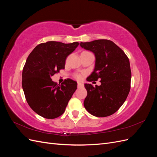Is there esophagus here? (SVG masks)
I'll return each instance as SVG.
<instances>
[{"label":"esophagus","instance_id":"obj_1","mask_svg":"<svg viewBox=\"0 0 157 157\" xmlns=\"http://www.w3.org/2000/svg\"><path fill=\"white\" fill-rule=\"evenodd\" d=\"M77 86H78V88H82V87H84V84H82V83L78 82V84H77Z\"/></svg>","mask_w":157,"mask_h":157}]
</instances>
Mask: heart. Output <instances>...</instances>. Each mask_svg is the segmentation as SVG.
I'll list each match as a JSON object with an SVG mask.
<instances>
[{
    "label": "heart",
    "instance_id": "1",
    "mask_svg": "<svg viewBox=\"0 0 157 157\" xmlns=\"http://www.w3.org/2000/svg\"><path fill=\"white\" fill-rule=\"evenodd\" d=\"M75 77L77 78V80H80V79L82 78V75L76 74V75H75Z\"/></svg>",
    "mask_w": 157,
    "mask_h": 157
}]
</instances>
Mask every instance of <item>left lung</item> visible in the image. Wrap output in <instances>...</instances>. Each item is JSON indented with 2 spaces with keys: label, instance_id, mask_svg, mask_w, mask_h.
I'll return each instance as SVG.
<instances>
[{
  "label": "left lung",
  "instance_id": "1",
  "mask_svg": "<svg viewBox=\"0 0 157 157\" xmlns=\"http://www.w3.org/2000/svg\"><path fill=\"white\" fill-rule=\"evenodd\" d=\"M80 45L96 56L94 70L87 81L101 80L100 86L84 84L88 93L84 107L95 117L110 116L122 105L130 92L132 73L129 59L124 51L109 40L80 42Z\"/></svg>",
  "mask_w": 157,
  "mask_h": 157
}]
</instances>
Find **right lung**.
Segmentation results:
<instances>
[{
	"mask_svg": "<svg viewBox=\"0 0 157 157\" xmlns=\"http://www.w3.org/2000/svg\"><path fill=\"white\" fill-rule=\"evenodd\" d=\"M79 43L48 41L36 46L26 60L22 72V88L30 107L48 119L61 116L77 88V83L67 78L61 84L51 77L65 69L67 57Z\"/></svg>",
	"mask_w": 157,
	"mask_h": 157,
	"instance_id": "obj_1",
	"label": "right lung"
}]
</instances>
